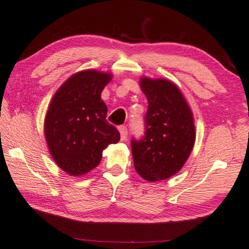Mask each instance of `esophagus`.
<instances>
[{
    "label": "esophagus",
    "mask_w": 249,
    "mask_h": 249,
    "mask_svg": "<svg viewBox=\"0 0 249 249\" xmlns=\"http://www.w3.org/2000/svg\"><path fill=\"white\" fill-rule=\"evenodd\" d=\"M118 131L121 133V140L122 141H125L127 139V127L126 126H120L118 127Z\"/></svg>",
    "instance_id": "esophagus-1"
}]
</instances>
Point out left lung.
I'll return each mask as SVG.
<instances>
[{"label":"left lung","mask_w":249,"mask_h":249,"mask_svg":"<svg viewBox=\"0 0 249 249\" xmlns=\"http://www.w3.org/2000/svg\"><path fill=\"white\" fill-rule=\"evenodd\" d=\"M140 88L149 107L144 138L132 140L134 168L148 181L168 179L183 168L194 148L193 113L180 89L170 80L142 76Z\"/></svg>","instance_id":"left-lung-1"}]
</instances>
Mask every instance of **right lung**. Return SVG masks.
<instances>
[{"mask_svg":"<svg viewBox=\"0 0 249 249\" xmlns=\"http://www.w3.org/2000/svg\"><path fill=\"white\" fill-rule=\"evenodd\" d=\"M113 74L83 70L72 74L52 98L44 133L52 158L70 176H83L99 164L103 151L120 141L106 120L101 92Z\"/></svg>","mask_w":249,"mask_h":249,"instance_id":"1","label":"right lung"}]
</instances>
